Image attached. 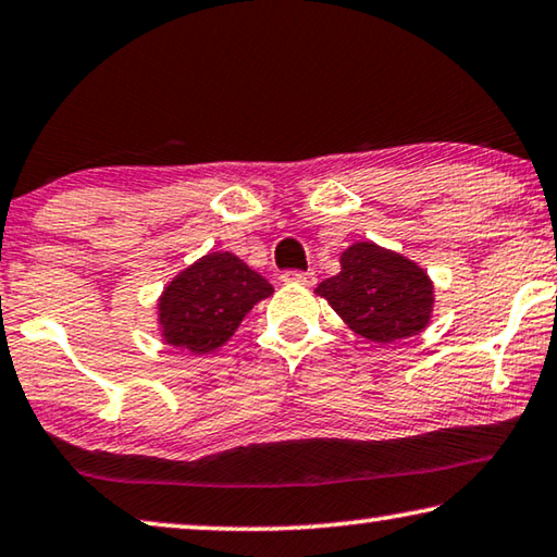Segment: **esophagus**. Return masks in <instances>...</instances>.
Instances as JSON below:
<instances>
[{"instance_id": "obj_1", "label": "esophagus", "mask_w": 557, "mask_h": 557, "mask_svg": "<svg viewBox=\"0 0 557 557\" xmlns=\"http://www.w3.org/2000/svg\"><path fill=\"white\" fill-rule=\"evenodd\" d=\"M282 282H295V285H314L317 277L312 270H285Z\"/></svg>"}]
</instances>
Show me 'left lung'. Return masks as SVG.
Masks as SVG:
<instances>
[{
    "mask_svg": "<svg viewBox=\"0 0 557 557\" xmlns=\"http://www.w3.org/2000/svg\"><path fill=\"white\" fill-rule=\"evenodd\" d=\"M431 289L419 264L374 243H357L342 255L339 275L326 277L317 293L361 337L389 344L426 326Z\"/></svg>",
    "mask_w": 557,
    "mask_h": 557,
    "instance_id": "8db88e82",
    "label": "left lung"
}]
</instances>
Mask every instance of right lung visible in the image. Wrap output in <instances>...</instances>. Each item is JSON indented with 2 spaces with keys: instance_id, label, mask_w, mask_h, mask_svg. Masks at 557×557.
<instances>
[{
  "instance_id": "obj_1",
  "label": "right lung",
  "mask_w": 557,
  "mask_h": 557,
  "mask_svg": "<svg viewBox=\"0 0 557 557\" xmlns=\"http://www.w3.org/2000/svg\"><path fill=\"white\" fill-rule=\"evenodd\" d=\"M272 295V285L233 252H210L181 272L158 302L163 337L208 355L233 337L243 317Z\"/></svg>"
}]
</instances>
